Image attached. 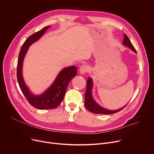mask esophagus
Returning a JSON list of instances; mask_svg holds the SVG:
<instances>
[{"label": "esophagus", "instance_id": "34e87169", "mask_svg": "<svg viewBox=\"0 0 154 154\" xmlns=\"http://www.w3.org/2000/svg\"><path fill=\"white\" fill-rule=\"evenodd\" d=\"M89 66L88 65H83V66H81L80 67V68H79V73L81 74L84 75V74L87 73V72L89 70Z\"/></svg>", "mask_w": 154, "mask_h": 154}]
</instances>
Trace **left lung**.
<instances>
[{"mask_svg": "<svg viewBox=\"0 0 154 154\" xmlns=\"http://www.w3.org/2000/svg\"><path fill=\"white\" fill-rule=\"evenodd\" d=\"M124 40L122 42V44L124 46L129 48L132 51L137 53L136 50L133 47L131 41L129 40V38L127 35L125 33L124 34ZM93 87V79L91 78H88L87 80V88L85 93V106L86 109L93 113L95 114H114L116 112H119V111L122 110L124 107L127 105L124 106L122 108H120L119 109L116 110H109L105 109V108L103 107L100 105H99L94 99L93 95H92V90Z\"/></svg>", "mask_w": 154, "mask_h": 154, "instance_id": "left-lung-1", "label": "left lung"}]
</instances>
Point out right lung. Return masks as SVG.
I'll return each instance as SVG.
<instances>
[{"label":"right lung","instance_id":"obj_1","mask_svg":"<svg viewBox=\"0 0 154 154\" xmlns=\"http://www.w3.org/2000/svg\"><path fill=\"white\" fill-rule=\"evenodd\" d=\"M50 27V26L44 27L41 30L30 36L25 40L20 49L17 63V76L21 91L28 102L33 107L39 109H50L57 108L64 98L69 81L77 74V68L75 66L63 68L51 85L46 91L39 95L33 94L30 91L29 87L26 85L22 75L23 62L26 53L30 45L38 41Z\"/></svg>","mask_w":154,"mask_h":154}]
</instances>
